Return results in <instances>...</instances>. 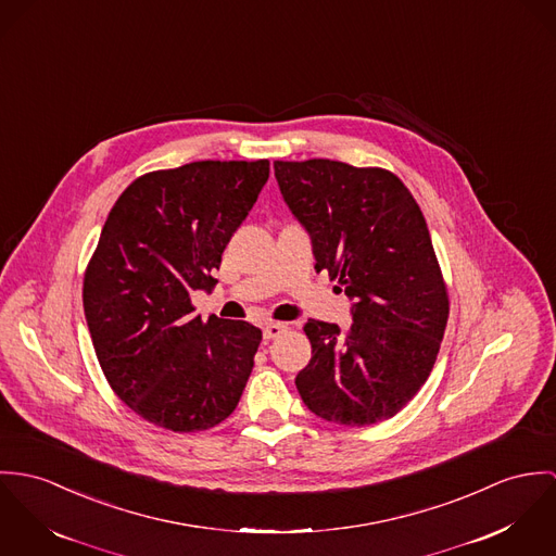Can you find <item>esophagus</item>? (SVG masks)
<instances>
[{"label":"esophagus","mask_w":556,"mask_h":556,"mask_svg":"<svg viewBox=\"0 0 556 556\" xmlns=\"http://www.w3.org/2000/svg\"><path fill=\"white\" fill-rule=\"evenodd\" d=\"M286 324H281V321H268L266 326H264V339L266 341H270V339H277V337H281L283 332H286Z\"/></svg>","instance_id":"obj_1"}]
</instances>
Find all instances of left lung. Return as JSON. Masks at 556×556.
I'll return each instance as SVG.
<instances>
[{"label": "left lung", "instance_id": "8db88e82", "mask_svg": "<svg viewBox=\"0 0 556 556\" xmlns=\"http://www.w3.org/2000/svg\"><path fill=\"white\" fill-rule=\"evenodd\" d=\"M275 177L311 237L315 270H328L354 301L348 330L305 324L311 361L296 375L299 394L334 425L388 420L429 379L450 313L425 215L383 168L275 162Z\"/></svg>", "mask_w": 556, "mask_h": 556}]
</instances>
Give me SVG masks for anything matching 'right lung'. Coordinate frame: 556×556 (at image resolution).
Listing matches in <instances>:
<instances>
[{"mask_svg": "<svg viewBox=\"0 0 556 556\" xmlns=\"http://www.w3.org/2000/svg\"><path fill=\"white\" fill-rule=\"evenodd\" d=\"M268 160L191 162L127 186L83 281L96 356L113 392L147 422L198 432L239 405L262 330L193 315L191 294L268 181Z\"/></svg>", "mask_w": 556, "mask_h": 556, "instance_id": "add662e5", "label": "right lung"}]
</instances>
